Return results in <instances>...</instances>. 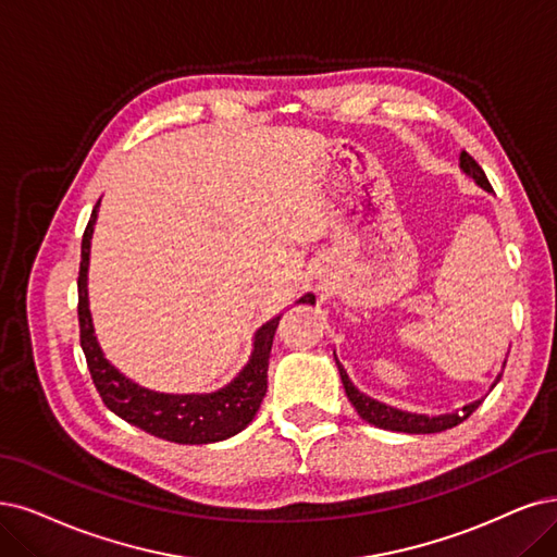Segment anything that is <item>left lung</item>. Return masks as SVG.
<instances>
[{"label":"left lung","mask_w":557,"mask_h":557,"mask_svg":"<svg viewBox=\"0 0 557 557\" xmlns=\"http://www.w3.org/2000/svg\"><path fill=\"white\" fill-rule=\"evenodd\" d=\"M459 168H461L470 178H475V183L480 185V188L491 190V183H488L484 170L475 162V158L468 156L466 151H461V156H459ZM335 362H337V369H339V376H342V383H344L348 401L354 404V408L358 410V416H360L364 422L374 424V426H379V429L401 431V434H438V431L451 429V426L461 424L463 420H468L472 413H475V408H480V404L484 401V399H478V401H472V404H466V406L459 410V413L434 416V418L418 416V413H408V410L393 408V406H387V404H383V401H376V399H372V397H367L364 393H360V389L351 383V379H348L346 369L339 364L337 356H335ZM498 381H500V374H498L496 381H493L491 387H496Z\"/></svg>","instance_id":"1"}]
</instances>
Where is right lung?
I'll list each match as a JSON object with an SVG mask.
<instances>
[{"instance_id":"add662e5","label":"right lung","mask_w":557,"mask_h":557,"mask_svg":"<svg viewBox=\"0 0 557 557\" xmlns=\"http://www.w3.org/2000/svg\"><path fill=\"white\" fill-rule=\"evenodd\" d=\"M100 203V201H98ZM98 203L82 236V261L77 277V319L79 344L85 351L87 367L100 399L116 413L151 436L181 445L218 443L236 436L250 424L265 397L268 389V358L277 331L280 317L265 321L255 333V351L240 369V374L215 393L209 395H164L147 389L123 376L110 360L102 356L94 335L89 312L87 273H89V247L94 224L98 218ZM307 298V296H305ZM300 298V300H305ZM298 300V302H300Z\"/></svg>"}]
</instances>
